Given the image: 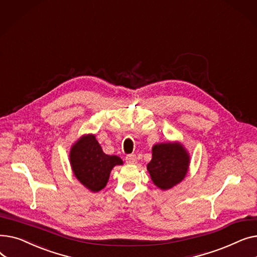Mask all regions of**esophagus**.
Listing matches in <instances>:
<instances>
[{
    "label": "esophagus",
    "mask_w": 257,
    "mask_h": 257,
    "mask_svg": "<svg viewBox=\"0 0 257 257\" xmlns=\"http://www.w3.org/2000/svg\"><path fill=\"white\" fill-rule=\"evenodd\" d=\"M126 163H127V164H130V165H136V164L138 163L137 155H134V154L127 155V156H126Z\"/></svg>",
    "instance_id": "34e87169"
}]
</instances>
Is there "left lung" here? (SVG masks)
Returning a JSON list of instances; mask_svg holds the SVG:
<instances>
[{
	"label": "left lung",
	"mask_w": 257,
	"mask_h": 257,
	"mask_svg": "<svg viewBox=\"0 0 257 257\" xmlns=\"http://www.w3.org/2000/svg\"><path fill=\"white\" fill-rule=\"evenodd\" d=\"M190 164V153L181 143H159L152 148V159L147 170L153 183L161 191H168L185 178Z\"/></svg>",
	"instance_id": "8db88e82"
}]
</instances>
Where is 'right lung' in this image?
Returning a JSON list of instances; mask_svg holds the SVG:
<instances>
[{
  "instance_id": "1",
  "label": "right lung",
  "mask_w": 257,
  "mask_h": 257,
  "mask_svg": "<svg viewBox=\"0 0 257 257\" xmlns=\"http://www.w3.org/2000/svg\"><path fill=\"white\" fill-rule=\"evenodd\" d=\"M70 164L77 180L92 193H98L106 186L110 172L115 166L123 165L116 155H107L96 136L84 134L71 147Z\"/></svg>"
}]
</instances>
